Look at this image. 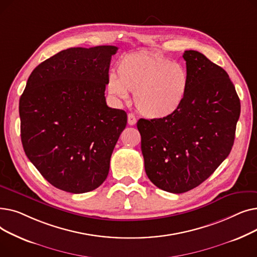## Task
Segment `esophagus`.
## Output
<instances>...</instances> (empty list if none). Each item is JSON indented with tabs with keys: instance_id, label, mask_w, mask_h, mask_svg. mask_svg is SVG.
I'll use <instances>...</instances> for the list:
<instances>
[{
	"instance_id": "esophagus-1",
	"label": "esophagus",
	"mask_w": 257,
	"mask_h": 257,
	"mask_svg": "<svg viewBox=\"0 0 257 257\" xmlns=\"http://www.w3.org/2000/svg\"><path fill=\"white\" fill-rule=\"evenodd\" d=\"M137 123V117L133 113H128V124L129 125H136Z\"/></svg>"
}]
</instances>
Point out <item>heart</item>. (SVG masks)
<instances>
[{
  "label": "heart",
  "mask_w": 257,
  "mask_h": 257,
  "mask_svg": "<svg viewBox=\"0 0 257 257\" xmlns=\"http://www.w3.org/2000/svg\"><path fill=\"white\" fill-rule=\"evenodd\" d=\"M117 73L118 77L113 73L107 77L108 92L116 101H127L128 91H133L138 110L150 118H163L176 112L190 83L181 64L149 51L121 57Z\"/></svg>",
  "instance_id": "b5f03b06"
}]
</instances>
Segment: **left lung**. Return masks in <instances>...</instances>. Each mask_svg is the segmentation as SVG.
I'll return each mask as SVG.
<instances>
[{
  "instance_id": "8db88e82",
  "label": "left lung",
  "mask_w": 257,
  "mask_h": 257,
  "mask_svg": "<svg viewBox=\"0 0 257 257\" xmlns=\"http://www.w3.org/2000/svg\"><path fill=\"white\" fill-rule=\"evenodd\" d=\"M183 58L190 83L179 109L138 121L147 176L173 194L193 190L218 169L232 149L240 113L225 70L197 51H185Z\"/></svg>"
}]
</instances>
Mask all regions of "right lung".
<instances>
[{
  "instance_id": "right-lung-1",
  "label": "right lung",
  "mask_w": 257,
  "mask_h": 257,
  "mask_svg": "<svg viewBox=\"0 0 257 257\" xmlns=\"http://www.w3.org/2000/svg\"><path fill=\"white\" fill-rule=\"evenodd\" d=\"M114 46L70 48L38 64L20 99L24 151L53 186L96 190L107 178L127 113L108 107L106 81Z\"/></svg>"
}]
</instances>
